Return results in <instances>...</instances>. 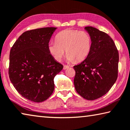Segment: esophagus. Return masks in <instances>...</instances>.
Returning a JSON list of instances; mask_svg holds the SVG:
<instances>
[{
    "instance_id": "1",
    "label": "esophagus",
    "mask_w": 130,
    "mask_h": 130,
    "mask_svg": "<svg viewBox=\"0 0 130 130\" xmlns=\"http://www.w3.org/2000/svg\"><path fill=\"white\" fill-rule=\"evenodd\" d=\"M68 68H69V66H67V65H64V66H63V70H66V69H68Z\"/></svg>"
}]
</instances>
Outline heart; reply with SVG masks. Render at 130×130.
Instances as JSON below:
<instances>
[{
    "mask_svg": "<svg viewBox=\"0 0 130 130\" xmlns=\"http://www.w3.org/2000/svg\"><path fill=\"white\" fill-rule=\"evenodd\" d=\"M91 35L85 31L67 29L57 35L56 41L48 44L49 53L56 60H61L66 53L69 61L79 62L85 60L92 49Z\"/></svg>",
    "mask_w": 130,
    "mask_h": 130,
    "instance_id": "heart-1",
    "label": "heart"
}]
</instances>
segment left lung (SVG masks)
<instances>
[{
	"label": "left lung",
	"instance_id": "8db88e82",
	"mask_svg": "<svg viewBox=\"0 0 130 130\" xmlns=\"http://www.w3.org/2000/svg\"><path fill=\"white\" fill-rule=\"evenodd\" d=\"M85 29L91 37L92 49L84 60L73 67L74 84L79 95L93 101L105 95L116 81L119 56L109 35L92 27Z\"/></svg>",
	"mask_w": 130,
	"mask_h": 130
}]
</instances>
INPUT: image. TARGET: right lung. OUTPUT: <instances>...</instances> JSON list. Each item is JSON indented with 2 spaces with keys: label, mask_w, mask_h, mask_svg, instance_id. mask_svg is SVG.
I'll return each mask as SVG.
<instances>
[{
  "label": "right lung",
  "mask_w": 130,
  "mask_h": 130,
  "mask_svg": "<svg viewBox=\"0 0 130 130\" xmlns=\"http://www.w3.org/2000/svg\"><path fill=\"white\" fill-rule=\"evenodd\" d=\"M57 28L46 27L23 33L10 52L9 75L22 96L42 102L52 94L54 78L63 66L49 53L50 39Z\"/></svg>",
  "instance_id": "add662e5"
}]
</instances>
